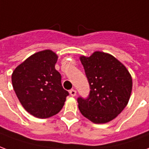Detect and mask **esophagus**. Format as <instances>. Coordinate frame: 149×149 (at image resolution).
Returning <instances> with one entry per match:
<instances>
[{
    "label": "esophagus",
    "mask_w": 149,
    "mask_h": 149,
    "mask_svg": "<svg viewBox=\"0 0 149 149\" xmlns=\"http://www.w3.org/2000/svg\"><path fill=\"white\" fill-rule=\"evenodd\" d=\"M70 95L73 97L75 96V95H76V91L74 89H71L70 91Z\"/></svg>",
    "instance_id": "obj_1"
}]
</instances>
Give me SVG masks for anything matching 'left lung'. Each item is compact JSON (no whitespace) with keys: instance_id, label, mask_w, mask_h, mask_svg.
<instances>
[{"instance_id":"left-lung-1","label":"left lung","mask_w":149,"mask_h":149,"mask_svg":"<svg viewBox=\"0 0 149 149\" xmlns=\"http://www.w3.org/2000/svg\"><path fill=\"white\" fill-rule=\"evenodd\" d=\"M90 85L86 99L78 98L83 116L95 123L115 119L127 106L132 89V79L127 68L115 57L95 51L90 57L81 56Z\"/></svg>"}]
</instances>
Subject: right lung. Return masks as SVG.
Listing matches in <instances>:
<instances>
[{"mask_svg":"<svg viewBox=\"0 0 149 149\" xmlns=\"http://www.w3.org/2000/svg\"><path fill=\"white\" fill-rule=\"evenodd\" d=\"M57 60L52 50H42L29 57L12 74L13 87L20 103L37 118L46 119L58 113L69 95L55 69Z\"/></svg>","mask_w":149,"mask_h":149,"instance_id":"add662e5","label":"right lung"}]
</instances>
